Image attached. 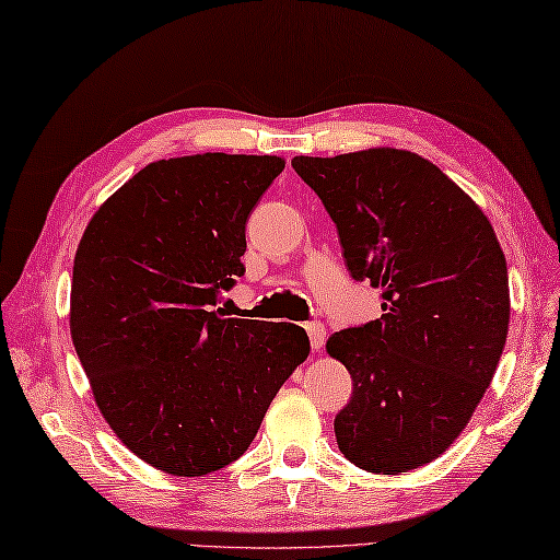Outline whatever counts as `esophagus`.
<instances>
[{"label": "esophagus", "instance_id": "esophagus-1", "mask_svg": "<svg viewBox=\"0 0 560 560\" xmlns=\"http://www.w3.org/2000/svg\"><path fill=\"white\" fill-rule=\"evenodd\" d=\"M304 329H307L310 343H312L314 351H316V348H322V346H324L326 329H324V324H322V322H310V324H304Z\"/></svg>", "mask_w": 560, "mask_h": 560}]
</instances>
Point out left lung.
Masks as SVG:
<instances>
[{
  "label": "left lung",
  "mask_w": 560,
  "mask_h": 560,
  "mask_svg": "<svg viewBox=\"0 0 560 560\" xmlns=\"http://www.w3.org/2000/svg\"><path fill=\"white\" fill-rule=\"evenodd\" d=\"M292 167L334 219L351 278L383 300L380 319L326 343L353 377L336 441L368 472L415 470L458 439L498 371L508 260L480 207L417 153L298 155Z\"/></svg>",
  "instance_id": "1"
}]
</instances>
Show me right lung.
Masks as SVG:
<instances>
[{
    "instance_id": "add662e5",
    "label": "right lung",
    "mask_w": 560,
    "mask_h": 560,
    "mask_svg": "<svg viewBox=\"0 0 560 560\" xmlns=\"http://www.w3.org/2000/svg\"><path fill=\"white\" fill-rule=\"evenodd\" d=\"M278 155L205 153L145 165L84 229L70 334L102 417L141 460L197 478L241 458L310 353L302 326L226 319L246 221Z\"/></svg>"
}]
</instances>
